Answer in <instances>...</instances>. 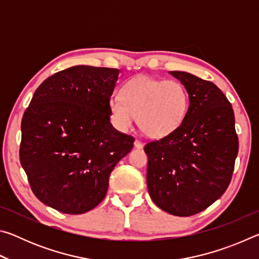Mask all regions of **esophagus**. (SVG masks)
<instances>
[{
  "label": "esophagus",
  "instance_id": "esophagus-1",
  "mask_svg": "<svg viewBox=\"0 0 259 259\" xmlns=\"http://www.w3.org/2000/svg\"><path fill=\"white\" fill-rule=\"evenodd\" d=\"M134 145H135V147H136V148H143V143L140 142V140H138V139H136V140H135Z\"/></svg>",
  "mask_w": 259,
  "mask_h": 259
}]
</instances>
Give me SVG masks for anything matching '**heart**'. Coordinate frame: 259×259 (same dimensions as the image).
Here are the masks:
<instances>
[{"mask_svg": "<svg viewBox=\"0 0 259 259\" xmlns=\"http://www.w3.org/2000/svg\"><path fill=\"white\" fill-rule=\"evenodd\" d=\"M188 104V94L181 82L140 75L122 87L121 97L113 96L109 114L113 123L121 130L129 129L137 117L144 135L162 138L182 124Z\"/></svg>", "mask_w": 259, "mask_h": 259, "instance_id": "obj_1", "label": "heart"}]
</instances>
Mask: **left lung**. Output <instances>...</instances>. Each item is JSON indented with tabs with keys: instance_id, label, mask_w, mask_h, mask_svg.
I'll return each instance as SVG.
<instances>
[{
	"instance_id": "left-lung-1",
	"label": "left lung",
	"mask_w": 259,
	"mask_h": 259,
	"mask_svg": "<svg viewBox=\"0 0 259 259\" xmlns=\"http://www.w3.org/2000/svg\"><path fill=\"white\" fill-rule=\"evenodd\" d=\"M170 74L185 85L190 105L172 134L144 147L147 187L157 207L187 217L203 211L227 190L239 138L233 108L216 84L186 72Z\"/></svg>"
}]
</instances>
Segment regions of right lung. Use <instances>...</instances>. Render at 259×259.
Wrapping results in <instances>:
<instances>
[{
	"label": "right lung",
	"mask_w": 259,
	"mask_h": 259,
	"mask_svg": "<svg viewBox=\"0 0 259 259\" xmlns=\"http://www.w3.org/2000/svg\"><path fill=\"white\" fill-rule=\"evenodd\" d=\"M119 69L73 66L43 81L21 120L19 159L35 196L69 214L106 196L109 175L133 150V136L109 120Z\"/></svg>",
	"instance_id": "1"
}]
</instances>
